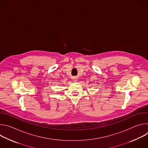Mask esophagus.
Returning a JSON list of instances; mask_svg holds the SVG:
<instances>
[{
	"label": "esophagus",
	"instance_id": "esophagus-1",
	"mask_svg": "<svg viewBox=\"0 0 148 148\" xmlns=\"http://www.w3.org/2000/svg\"><path fill=\"white\" fill-rule=\"evenodd\" d=\"M72 79H73V81H74V82L77 81V77H72Z\"/></svg>",
	"mask_w": 148,
	"mask_h": 148
}]
</instances>
